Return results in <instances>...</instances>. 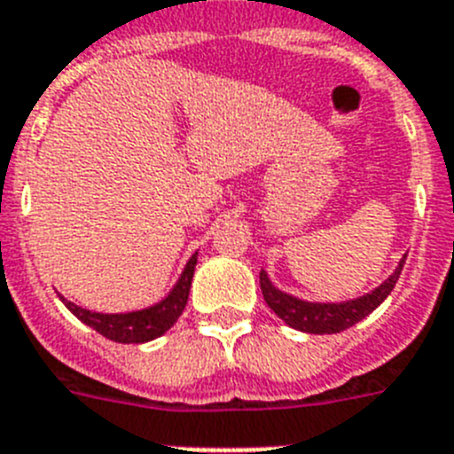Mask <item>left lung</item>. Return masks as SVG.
Returning <instances> with one entry per match:
<instances>
[{
	"label": "left lung",
	"mask_w": 454,
	"mask_h": 454,
	"mask_svg": "<svg viewBox=\"0 0 454 454\" xmlns=\"http://www.w3.org/2000/svg\"><path fill=\"white\" fill-rule=\"evenodd\" d=\"M407 255L400 260V265L395 267L388 278L381 286H377L372 293L364 294V297L347 299V301H306V299L293 297V294L283 293L274 283L270 281L267 271H260V290L265 297L267 306L274 310L287 326H293L297 331H306V333H340V331L349 329L356 322H361L365 315L372 313L381 301H384L391 290L395 287L400 271L404 267Z\"/></svg>",
	"instance_id": "8db88e82"
}]
</instances>
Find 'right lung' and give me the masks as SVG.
Here are the masks:
<instances>
[{
  "instance_id": "right-lung-1",
  "label": "right lung",
  "mask_w": 454,
  "mask_h": 454,
  "mask_svg": "<svg viewBox=\"0 0 454 454\" xmlns=\"http://www.w3.org/2000/svg\"><path fill=\"white\" fill-rule=\"evenodd\" d=\"M196 255L189 258V262L184 265V271L180 274L178 283L173 286L171 293L161 299L155 306H148L144 310H132V313H93V310H86L77 303L68 301L66 297H61V301L66 303V309L77 317V320L84 322L86 326L96 329L100 336L109 338L114 342H148L160 338L161 333H167L180 315H183L184 306H187L189 299V287H192V278H194L196 270Z\"/></svg>"
}]
</instances>
